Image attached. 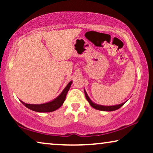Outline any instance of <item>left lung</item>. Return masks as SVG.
Listing matches in <instances>:
<instances>
[{
	"mask_svg": "<svg viewBox=\"0 0 153 153\" xmlns=\"http://www.w3.org/2000/svg\"><path fill=\"white\" fill-rule=\"evenodd\" d=\"M84 93H85V97H86V100H88V102H89V104H91V106H92V107H93L94 108H95V109H97V110L104 111H113L117 110V109H118V108H120L121 106H122L123 104L125 103V102H123V103H122V104H118V105H115V106L98 105V104H96L95 103H93V102L91 101L88 96L86 92H85V90H84Z\"/></svg>",
	"mask_w": 153,
	"mask_h": 153,
	"instance_id": "1",
	"label": "left lung"
}]
</instances>
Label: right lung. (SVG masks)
I'll return each instance as SVG.
<instances>
[{
    "instance_id": "1",
    "label": "right lung",
    "mask_w": 153,
    "mask_h": 153,
    "mask_svg": "<svg viewBox=\"0 0 153 153\" xmlns=\"http://www.w3.org/2000/svg\"><path fill=\"white\" fill-rule=\"evenodd\" d=\"M72 83V81H70V82L68 84V85L65 87V88L62 91L61 93H60V95L51 102L42 104H29L24 103V102H23L22 101L21 102H22V103L24 104L25 106H26V107L29 108V109L34 111L43 113L53 111H56V109H58V108H59L60 106L62 105L64 101L65 100L67 93H68V91L70 90V88L71 86Z\"/></svg>"
}]
</instances>
